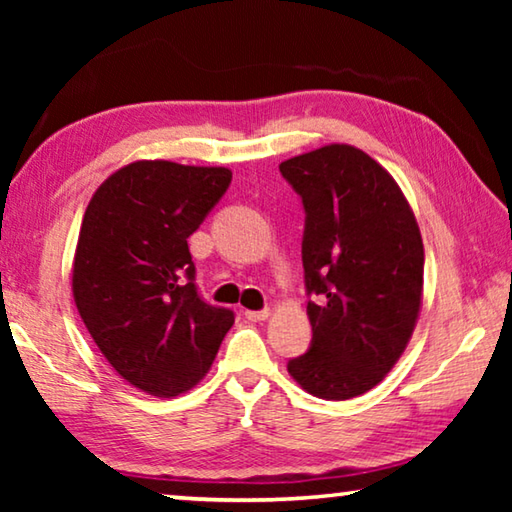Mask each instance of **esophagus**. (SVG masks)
Returning <instances> with one entry per match:
<instances>
[{
  "instance_id": "esophagus-1",
  "label": "esophagus",
  "mask_w": 512,
  "mask_h": 512,
  "mask_svg": "<svg viewBox=\"0 0 512 512\" xmlns=\"http://www.w3.org/2000/svg\"><path fill=\"white\" fill-rule=\"evenodd\" d=\"M248 320H250V323H262V320H266L268 316H271V311H268V309H257V311H246V314H244Z\"/></svg>"
}]
</instances>
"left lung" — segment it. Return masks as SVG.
Returning <instances> with one entry per match:
<instances>
[{"label":"left lung","instance_id":"left-lung-1","mask_svg":"<svg viewBox=\"0 0 512 512\" xmlns=\"http://www.w3.org/2000/svg\"><path fill=\"white\" fill-rule=\"evenodd\" d=\"M302 198V268L311 345L289 361L307 393L350 400L377 386L409 343L424 248L409 203L381 164L329 144L280 164Z\"/></svg>","mask_w":512,"mask_h":512}]
</instances>
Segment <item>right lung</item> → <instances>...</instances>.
<instances>
[{
  "instance_id": "right-lung-1",
  "label": "right lung",
  "mask_w": 512,
  "mask_h": 512,
  "mask_svg": "<svg viewBox=\"0 0 512 512\" xmlns=\"http://www.w3.org/2000/svg\"><path fill=\"white\" fill-rule=\"evenodd\" d=\"M232 171L142 160L94 192L76 246V309L103 357L155 397L210 370L235 311L205 302L187 239L228 192Z\"/></svg>"
}]
</instances>
